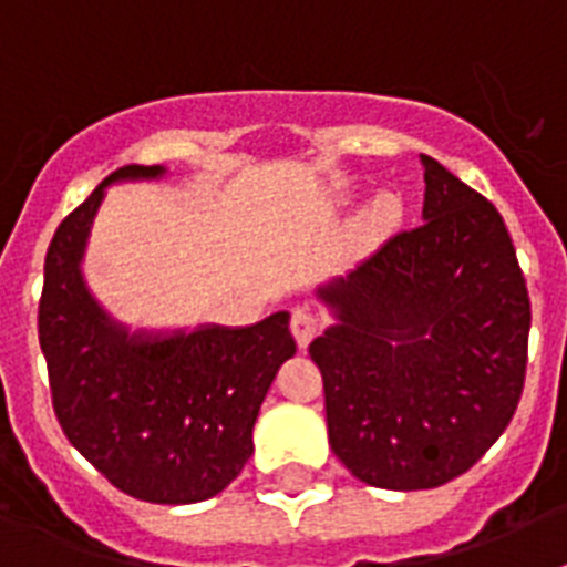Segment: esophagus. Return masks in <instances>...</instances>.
Returning <instances> with one entry per match:
<instances>
[{
	"label": "esophagus",
	"mask_w": 567,
	"mask_h": 567,
	"mask_svg": "<svg viewBox=\"0 0 567 567\" xmlns=\"http://www.w3.org/2000/svg\"><path fill=\"white\" fill-rule=\"evenodd\" d=\"M289 327H292V334H295V340H298L300 349H307L309 340L318 334L320 318L312 312V309L300 307V309H295V312H292V323H289Z\"/></svg>",
	"instance_id": "obj_1"
}]
</instances>
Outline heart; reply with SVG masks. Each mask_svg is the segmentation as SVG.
<instances>
[{"instance_id": "1", "label": "heart", "mask_w": 567, "mask_h": 567, "mask_svg": "<svg viewBox=\"0 0 567 567\" xmlns=\"http://www.w3.org/2000/svg\"><path fill=\"white\" fill-rule=\"evenodd\" d=\"M394 218H398V204L389 195H380L378 202L369 207V213H365V221L372 224V227H389Z\"/></svg>"}]
</instances>
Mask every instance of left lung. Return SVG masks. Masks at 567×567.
Returning a JSON list of instances; mask_svg holds the SVG:
<instances>
[{"label":"left lung","mask_w":567,"mask_h":567,"mask_svg":"<svg viewBox=\"0 0 567 567\" xmlns=\"http://www.w3.org/2000/svg\"><path fill=\"white\" fill-rule=\"evenodd\" d=\"M423 224L318 289L338 323L309 343L329 445L365 485L437 488L517 412L530 300L497 207L420 155Z\"/></svg>","instance_id":"left-lung-1"}]
</instances>
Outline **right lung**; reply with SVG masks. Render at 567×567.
Returning a JSON list of instances; mask_svg holds the SVG:
<instances>
[{"instance_id":"1","label":"right lung","mask_w":567,"mask_h":567,"mask_svg":"<svg viewBox=\"0 0 567 567\" xmlns=\"http://www.w3.org/2000/svg\"><path fill=\"white\" fill-rule=\"evenodd\" d=\"M127 164L59 224L44 258L39 343L62 432L118 491L187 505L221 494L252 457V425L275 372L295 354L289 312L252 327L130 332L82 278L104 189L162 178Z\"/></svg>"}]
</instances>
